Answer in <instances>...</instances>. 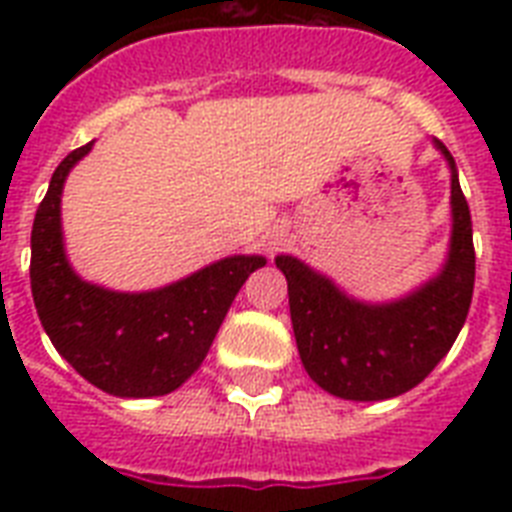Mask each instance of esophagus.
Returning <instances> with one entry per match:
<instances>
[{
	"mask_svg": "<svg viewBox=\"0 0 512 512\" xmlns=\"http://www.w3.org/2000/svg\"><path fill=\"white\" fill-rule=\"evenodd\" d=\"M279 244H281L279 233H273L271 239H268V249H271V252H273V249H279Z\"/></svg>",
	"mask_w": 512,
	"mask_h": 512,
	"instance_id": "1",
	"label": "esophagus"
}]
</instances>
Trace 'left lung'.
<instances>
[{"label":"left lung","mask_w":512,"mask_h":512,"mask_svg":"<svg viewBox=\"0 0 512 512\" xmlns=\"http://www.w3.org/2000/svg\"><path fill=\"white\" fill-rule=\"evenodd\" d=\"M452 172V231L438 273L412 292L369 303L295 255L276 257L287 276L297 353L319 388L345 401L396 398L428 377L468 319L476 252L468 201L449 148L433 140Z\"/></svg>","instance_id":"1"}]
</instances>
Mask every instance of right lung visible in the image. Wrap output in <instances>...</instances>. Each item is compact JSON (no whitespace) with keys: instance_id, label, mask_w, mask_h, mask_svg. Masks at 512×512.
Here are the masks:
<instances>
[{"instance_id":"obj_1","label":"right lung","mask_w":512,"mask_h":512,"mask_svg":"<svg viewBox=\"0 0 512 512\" xmlns=\"http://www.w3.org/2000/svg\"><path fill=\"white\" fill-rule=\"evenodd\" d=\"M95 140L52 172L31 231V295L55 350L95 388L119 398L167 396L207 358L209 345L263 255H231L191 276L119 292L82 279L66 255L60 196Z\"/></svg>"}]
</instances>
